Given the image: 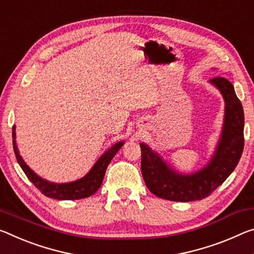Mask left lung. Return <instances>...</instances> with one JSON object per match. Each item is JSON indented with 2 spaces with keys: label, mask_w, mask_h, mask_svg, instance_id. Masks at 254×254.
<instances>
[{
  "label": "left lung",
  "mask_w": 254,
  "mask_h": 254,
  "mask_svg": "<svg viewBox=\"0 0 254 254\" xmlns=\"http://www.w3.org/2000/svg\"><path fill=\"white\" fill-rule=\"evenodd\" d=\"M210 83L225 100L224 126L210 162L193 174H181L170 167L146 143L141 147V172L147 188L162 199L189 202L207 198L235 170L244 148V112L234 87L227 79L216 76Z\"/></svg>",
  "instance_id": "8db88e82"
}]
</instances>
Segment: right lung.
<instances>
[{"label": "right lung", "mask_w": 254, "mask_h": 254, "mask_svg": "<svg viewBox=\"0 0 254 254\" xmlns=\"http://www.w3.org/2000/svg\"><path fill=\"white\" fill-rule=\"evenodd\" d=\"M12 142H13V150L15 158H17L20 167L25 172L27 178L30 180L31 183L38 190L43 193L44 195L48 196V198H53L58 200H78L88 198L94 194V193L98 190L100 185L103 183L104 176H105L106 168L108 164L111 163L113 157L116 155L121 147L123 146L124 142L121 141L115 143L114 146L111 147L106 152L100 156V158L96 162V164L92 166L91 170L86 176L82 179L73 181L70 183H53L50 181H46L40 178L34 171L30 170V167L23 162L22 157L20 156V152L18 150L17 142H15V127H12Z\"/></svg>", "instance_id": "add662e5"}]
</instances>
